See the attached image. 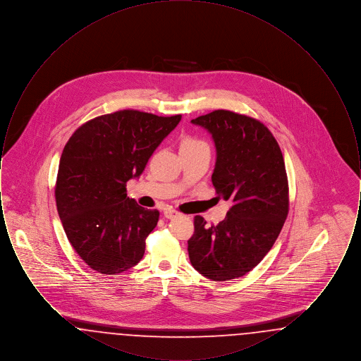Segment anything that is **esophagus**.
<instances>
[{
	"mask_svg": "<svg viewBox=\"0 0 361 361\" xmlns=\"http://www.w3.org/2000/svg\"><path fill=\"white\" fill-rule=\"evenodd\" d=\"M164 215H165V218H168V219H172L174 216H177L178 215V212L176 211V209H173V208H166L165 211H164Z\"/></svg>",
	"mask_w": 361,
	"mask_h": 361,
	"instance_id": "esophagus-1",
	"label": "esophagus"
}]
</instances>
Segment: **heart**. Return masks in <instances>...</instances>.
<instances>
[{
    "label": "heart",
    "instance_id": "obj_1",
    "mask_svg": "<svg viewBox=\"0 0 361 361\" xmlns=\"http://www.w3.org/2000/svg\"><path fill=\"white\" fill-rule=\"evenodd\" d=\"M204 147H208L206 142L202 137H195V135H184L180 140V153L196 152Z\"/></svg>",
    "mask_w": 361,
    "mask_h": 361
}]
</instances>
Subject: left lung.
Returning a JSON list of instances; mask_svg holds the SVG:
<instances>
[{
  "label": "left lung",
  "instance_id": "8db88e82",
  "mask_svg": "<svg viewBox=\"0 0 361 361\" xmlns=\"http://www.w3.org/2000/svg\"><path fill=\"white\" fill-rule=\"evenodd\" d=\"M211 133L216 147L212 184L230 202L222 222L196 215L188 240L193 268L214 281L250 272L272 249L287 219L288 178L280 146L261 121L216 109L192 121Z\"/></svg>",
  "mask_w": 361,
  "mask_h": 361
}]
</instances>
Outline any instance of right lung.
<instances>
[{
	"label": "right lung",
	"instance_id": "1",
	"mask_svg": "<svg viewBox=\"0 0 361 361\" xmlns=\"http://www.w3.org/2000/svg\"><path fill=\"white\" fill-rule=\"evenodd\" d=\"M181 115L123 109L97 116L70 137L59 161L55 200L70 245L103 275H118L142 259L159 211L127 197V181L145 171Z\"/></svg>",
	"mask_w": 361,
	"mask_h": 361
}]
</instances>
